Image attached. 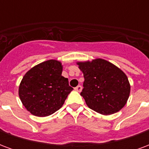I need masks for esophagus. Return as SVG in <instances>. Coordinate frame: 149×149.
<instances>
[{
    "label": "esophagus",
    "instance_id": "34e87169",
    "mask_svg": "<svg viewBox=\"0 0 149 149\" xmlns=\"http://www.w3.org/2000/svg\"><path fill=\"white\" fill-rule=\"evenodd\" d=\"M75 90L77 91V92H81V90H82V87H81V85H78V86H77V87L75 88Z\"/></svg>",
    "mask_w": 149,
    "mask_h": 149
}]
</instances>
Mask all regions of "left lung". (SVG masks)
Segmentation results:
<instances>
[{
    "label": "left lung",
    "instance_id": "left-lung-1",
    "mask_svg": "<svg viewBox=\"0 0 149 149\" xmlns=\"http://www.w3.org/2000/svg\"><path fill=\"white\" fill-rule=\"evenodd\" d=\"M77 64L84 77L81 95L89 109L102 115H111L125 106L130 84L120 68L100 58Z\"/></svg>",
    "mask_w": 149,
    "mask_h": 149
}]
</instances>
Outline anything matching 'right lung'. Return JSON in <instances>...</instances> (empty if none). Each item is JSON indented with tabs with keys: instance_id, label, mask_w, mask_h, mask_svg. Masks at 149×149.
<instances>
[{
	"instance_id": "obj_1",
	"label": "right lung",
	"mask_w": 149,
	"mask_h": 149,
	"mask_svg": "<svg viewBox=\"0 0 149 149\" xmlns=\"http://www.w3.org/2000/svg\"><path fill=\"white\" fill-rule=\"evenodd\" d=\"M61 62L44 61L29 69L19 85V97L23 105L36 116H48L62 107L72 88L62 74Z\"/></svg>"
}]
</instances>
